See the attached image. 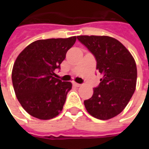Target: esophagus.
Wrapping results in <instances>:
<instances>
[{"instance_id": "esophagus-1", "label": "esophagus", "mask_w": 149, "mask_h": 149, "mask_svg": "<svg viewBox=\"0 0 149 149\" xmlns=\"http://www.w3.org/2000/svg\"><path fill=\"white\" fill-rule=\"evenodd\" d=\"M73 85H75V86H77V87H79V86H82V84H77V83H76V82H73Z\"/></svg>"}]
</instances>
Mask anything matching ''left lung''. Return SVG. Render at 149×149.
<instances>
[{"label": "left lung", "mask_w": 149, "mask_h": 149, "mask_svg": "<svg viewBox=\"0 0 149 149\" xmlns=\"http://www.w3.org/2000/svg\"><path fill=\"white\" fill-rule=\"evenodd\" d=\"M77 39L97 60V70L103 78L93 88L92 97L84 100L86 111L100 120L118 115L134 93L136 63L130 52L118 40L109 36H79Z\"/></svg>", "instance_id": "1"}]
</instances>
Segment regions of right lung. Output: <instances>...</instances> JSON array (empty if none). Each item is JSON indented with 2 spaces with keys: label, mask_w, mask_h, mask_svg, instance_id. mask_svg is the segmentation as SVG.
Segmentation results:
<instances>
[{
  "label": "right lung",
  "mask_w": 149,
  "mask_h": 149,
  "mask_svg": "<svg viewBox=\"0 0 149 149\" xmlns=\"http://www.w3.org/2000/svg\"><path fill=\"white\" fill-rule=\"evenodd\" d=\"M76 40V36L37 40L17 57L11 74L13 86L18 101L30 115L49 120L62 111L72 84L55 78L54 71L60 69Z\"/></svg>",
  "instance_id": "add662e5"
}]
</instances>
